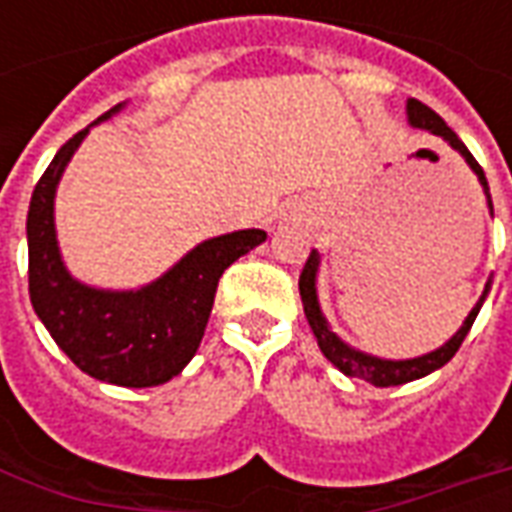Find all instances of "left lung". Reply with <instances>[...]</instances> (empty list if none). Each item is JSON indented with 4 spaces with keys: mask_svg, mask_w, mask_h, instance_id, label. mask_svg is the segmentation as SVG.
<instances>
[{
    "mask_svg": "<svg viewBox=\"0 0 512 512\" xmlns=\"http://www.w3.org/2000/svg\"><path fill=\"white\" fill-rule=\"evenodd\" d=\"M408 123L414 128H425L430 134L441 136L444 142H450L452 150H458L463 158H466V164L474 169V175L480 180V186H483L485 197H488V208L494 213V205H491V194H488V180H485V172L483 167L474 161V156L466 150L458 134L447 128V123L441 120L430 106H425L422 101L417 98H408ZM315 274H318V252L312 249L310 257H307V263L301 268V277H299V293H301V301H304V315H307V321H310V329L312 334L318 337V348L323 351V356L332 362L340 373L351 378H362L367 384H376V386H400V384H408V381H414V378H422L433 373V370H439L450 362L455 351L461 348V343L466 340V334L472 329L474 318H477V312L483 307L485 296H488V290H491V282L485 285L483 296L480 301L474 304V310L469 312V318L463 321V326L455 332L450 343H444L441 348L436 351H430L425 356H417V359H403V362H389V359H378V356H370V354H362V351H354V348H348V345L337 337V334L329 329V323L323 318L321 307H318V293H315Z\"/></svg>",
    "mask_w": 512,
    "mask_h": 512,
    "instance_id": "obj_1",
    "label": "left lung"
}]
</instances>
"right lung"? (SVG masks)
I'll return each instance as SVG.
<instances>
[{"mask_svg": "<svg viewBox=\"0 0 512 512\" xmlns=\"http://www.w3.org/2000/svg\"><path fill=\"white\" fill-rule=\"evenodd\" d=\"M109 109L98 120L112 117ZM87 128L57 150L32 191L27 213L29 301L73 365L106 384H167L197 354L224 268L266 241L263 230H238L205 241L142 290H95L65 271L54 235V191Z\"/></svg>", "mask_w": 512, "mask_h": 512, "instance_id": "1", "label": "right lung"}]
</instances>
